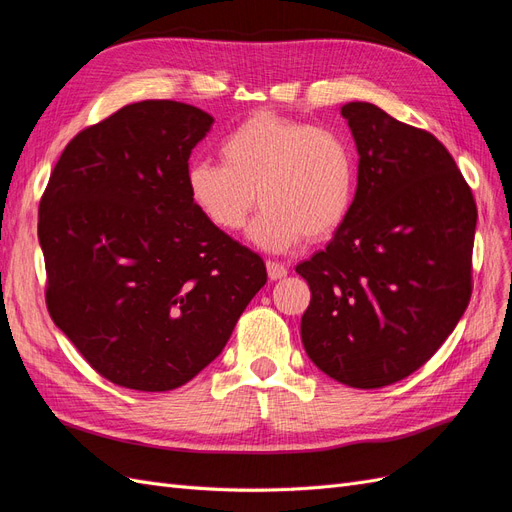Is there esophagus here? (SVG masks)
<instances>
[{
  "mask_svg": "<svg viewBox=\"0 0 512 512\" xmlns=\"http://www.w3.org/2000/svg\"><path fill=\"white\" fill-rule=\"evenodd\" d=\"M267 273H269V280L277 282V280H282V277L288 275V269L284 265H280V262L267 260Z\"/></svg>",
  "mask_w": 512,
  "mask_h": 512,
  "instance_id": "34e87169",
  "label": "esophagus"
}]
</instances>
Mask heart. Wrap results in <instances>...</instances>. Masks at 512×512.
Here are the masks:
<instances>
[{
    "mask_svg": "<svg viewBox=\"0 0 512 512\" xmlns=\"http://www.w3.org/2000/svg\"><path fill=\"white\" fill-rule=\"evenodd\" d=\"M222 164L194 162L188 192L215 228L241 230L258 203L250 239L271 252H286L303 235L329 237L346 220L356 188L354 151L333 128L254 113L220 145Z\"/></svg>",
    "mask_w": 512,
    "mask_h": 512,
    "instance_id": "b5f03b06",
    "label": "heart"
}]
</instances>
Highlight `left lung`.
Listing matches in <instances>:
<instances>
[{
    "label": "left lung",
    "mask_w": 512,
    "mask_h": 512,
    "mask_svg": "<svg viewBox=\"0 0 512 512\" xmlns=\"http://www.w3.org/2000/svg\"><path fill=\"white\" fill-rule=\"evenodd\" d=\"M359 175L327 250L297 265L303 348L329 378L380 389L427 363L472 294L476 205L436 136L369 102L342 106Z\"/></svg>",
    "instance_id": "obj_1"
}]
</instances>
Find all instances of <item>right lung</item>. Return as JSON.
Instances as JSON below:
<instances>
[{
  "label": "right lung",
  "mask_w": 512,
  "mask_h": 512,
  "mask_svg": "<svg viewBox=\"0 0 512 512\" xmlns=\"http://www.w3.org/2000/svg\"><path fill=\"white\" fill-rule=\"evenodd\" d=\"M211 126L192 104L123 106L72 138L40 200L49 314L126 389L190 382L267 284L262 258L190 198V153Z\"/></svg>",
  "instance_id": "1"
}]
</instances>
